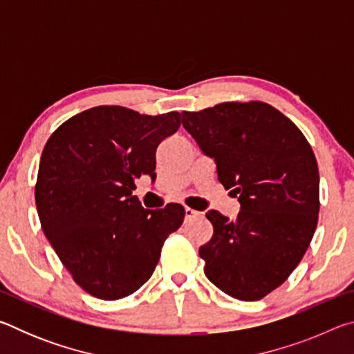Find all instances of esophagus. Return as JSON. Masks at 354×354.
<instances>
[{
  "mask_svg": "<svg viewBox=\"0 0 354 354\" xmlns=\"http://www.w3.org/2000/svg\"><path fill=\"white\" fill-rule=\"evenodd\" d=\"M184 212H185V220H192V218L200 217V212H198V211H195V209L185 207V209H184Z\"/></svg>",
  "mask_w": 354,
  "mask_h": 354,
  "instance_id": "obj_1",
  "label": "esophagus"
}]
</instances>
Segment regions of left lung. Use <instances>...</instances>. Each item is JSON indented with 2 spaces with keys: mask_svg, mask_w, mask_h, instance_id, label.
I'll return each instance as SVG.
<instances>
[{
  "mask_svg": "<svg viewBox=\"0 0 354 354\" xmlns=\"http://www.w3.org/2000/svg\"><path fill=\"white\" fill-rule=\"evenodd\" d=\"M183 127L214 159L241 211L206 212L214 236L200 247L207 279L242 301L277 289L303 259L319 218V169L295 124L266 103L183 112Z\"/></svg>",
  "mask_w": 354,
  "mask_h": 354,
  "instance_id": "1",
  "label": "left lung"
}]
</instances>
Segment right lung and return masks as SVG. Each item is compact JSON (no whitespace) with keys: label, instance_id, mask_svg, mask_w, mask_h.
I'll return each mask as SVG.
<instances>
[{"label":"right lung","instance_id":"1","mask_svg":"<svg viewBox=\"0 0 354 354\" xmlns=\"http://www.w3.org/2000/svg\"><path fill=\"white\" fill-rule=\"evenodd\" d=\"M181 127V113L98 106L62 123L39 165L35 206L45 236L77 286L120 299L147 283L165 239L184 220L170 203L145 209L134 179L156 176V148Z\"/></svg>","mask_w":354,"mask_h":354}]
</instances>
